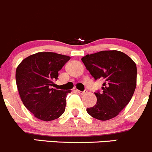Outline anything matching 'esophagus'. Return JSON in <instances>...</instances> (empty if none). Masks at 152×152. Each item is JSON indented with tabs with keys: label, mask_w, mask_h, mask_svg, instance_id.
<instances>
[{
	"label": "esophagus",
	"mask_w": 152,
	"mask_h": 152,
	"mask_svg": "<svg viewBox=\"0 0 152 152\" xmlns=\"http://www.w3.org/2000/svg\"><path fill=\"white\" fill-rule=\"evenodd\" d=\"M76 91H77V93L80 95L84 94H86L87 92V91H79V90H76Z\"/></svg>",
	"instance_id": "1"
}]
</instances>
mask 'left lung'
<instances>
[{
	"mask_svg": "<svg viewBox=\"0 0 152 152\" xmlns=\"http://www.w3.org/2000/svg\"><path fill=\"white\" fill-rule=\"evenodd\" d=\"M95 80H104L96 104L86 109L93 118L107 121L117 116L129 102L137 83V67L130 57L118 50H103L81 58Z\"/></svg>",
	"mask_w": 152,
	"mask_h": 152,
	"instance_id": "left-lung-1",
	"label": "left lung"
}]
</instances>
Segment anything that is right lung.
<instances>
[{
  "instance_id": "add662e5",
  "label": "right lung",
  "mask_w": 152,
  "mask_h": 152,
  "mask_svg": "<svg viewBox=\"0 0 152 152\" xmlns=\"http://www.w3.org/2000/svg\"><path fill=\"white\" fill-rule=\"evenodd\" d=\"M69 56L53 52H39L26 58L16 69V83L23 104L38 119L58 118L65 110L66 98L71 91L53 88L58 71Z\"/></svg>"
}]
</instances>
